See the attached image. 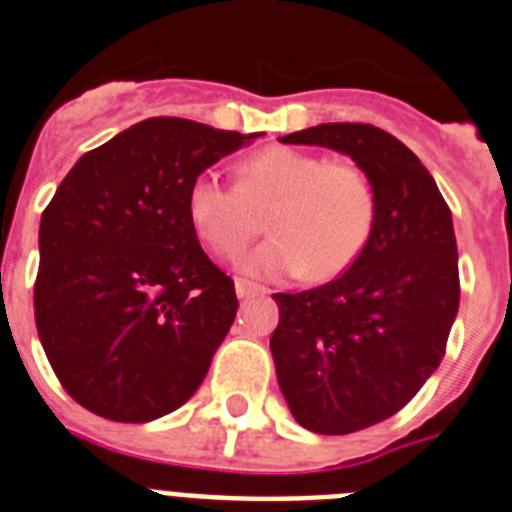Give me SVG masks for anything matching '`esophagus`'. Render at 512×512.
Instances as JSON below:
<instances>
[{
    "instance_id": "1",
    "label": "esophagus",
    "mask_w": 512,
    "mask_h": 512,
    "mask_svg": "<svg viewBox=\"0 0 512 512\" xmlns=\"http://www.w3.org/2000/svg\"><path fill=\"white\" fill-rule=\"evenodd\" d=\"M234 288H237V296L239 299H255V296H265V288L257 286V283H250V281H244V278H239L237 283H234Z\"/></svg>"
}]
</instances>
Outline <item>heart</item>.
Here are the masks:
<instances>
[{"instance_id":"1","label":"heart","mask_w":512,"mask_h":512,"mask_svg":"<svg viewBox=\"0 0 512 512\" xmlns=\"http://www.w3.org/2000/svg\"><path fill=\"white\" fill-rule=\"evenodd\" d=\"M185 208L198 239L224 260L242 255L265 216L273 237L244 260V270L260 278H337L361 257L376 226V193L361 167L291 146L244 157L237 185L208 172L193 177Z\"/></svg>"}]
</instances>
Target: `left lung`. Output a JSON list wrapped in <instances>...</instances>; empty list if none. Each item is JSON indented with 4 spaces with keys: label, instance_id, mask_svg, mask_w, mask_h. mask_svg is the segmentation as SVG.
Instances as JSON below:
<instances>
[{
    "label": "left lung",
    "instance_id": "obj_1",
    "mask_svg": "<svg viewBox=\"0 0 512 512\" xmlns=\"http://www.w3.org/2000/svg\"><path fill=\"white\" fill-rule=\"evenodd\" d=\"M283 144L348 154L371 180L376 226L340 278L275 293V373L293 417L311 433L345 435L399 412L441 366L459 311V252L441 190L391 133L322 123Z\"/></svg>",
    "mask_w": 512,
    "mask_h": 512
}]
</instances>
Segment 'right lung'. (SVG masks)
<instances>
[{
	"instance_id": "obj_1",
	"label": "right lung",
	"mask_w": 512,
	"mask_h": 512,
	"mask_svg": "<svg viewBox=\"0 0 512 512\" xmlns=\"http://www.w3.org/2000/svg\"><path fill=\"white\" fill-rule=\"evenodd\" d=\"M260 133L149 118L87 151L41 216L35 327L74 402L113 422L182 407L237 317L188 221L193 177Z\"/></svg>"
}]
</instances>
